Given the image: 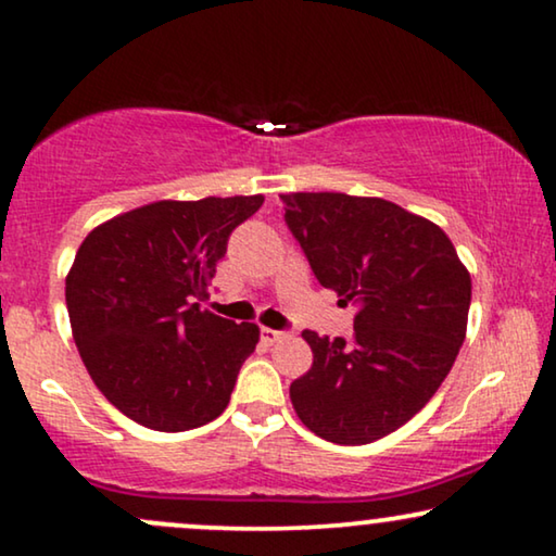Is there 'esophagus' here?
<instances>
[{"label":"esophagus","instance_id":"esophagus-1","mask_svg":"<svg viewBox=\"0 0 556 556\" xmlns=\"http://www.w3.org/2000/svg\"><path fill=\"white\" fill-rule=\"evenodd\" d=\"M261 337L265 344H276V341H283L288 333L286 331H276V329H268V326H263L261 329Z\"/></svg>","mask_w":556,"mask_h":556}]
</instances>
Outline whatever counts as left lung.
<instances>
[{"instance_id":"left-lung-1","label":"left lung","mask_w":556,"mask_h":556,"mask_svg":"<svg viewBox=\"0 0 556 556\" xmlns=\"http://www.w3.org/2000/svg\"><path fill=\"white\" fill-rule=\"evenodd\" d=\"M311 270L356 306L354 337L303 331L314 364L291 384L318 438L364 445L428 405L466 339L470 273L435 223L382 197L280 194Z\"/></svg>"}]
</instances>
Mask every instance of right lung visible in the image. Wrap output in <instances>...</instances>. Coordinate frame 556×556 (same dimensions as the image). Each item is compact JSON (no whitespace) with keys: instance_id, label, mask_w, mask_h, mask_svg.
Listing matches in <instances>:
<instances>
[{"instance_id":"add662e5","label":"right lung","mask_w":556,"mask_h":556,"mask_svg":"<svg viewBox=\"0 0 556 556\" xmlns=\"http://www.w3.org/2000/svg\"><path fill=\"white\" fill-rule=\"evenodd\" d=\"M265 197L143 204L93 227L65 278L90 379L143 428L181 432L223 415L257 324L200 308L227 238Z\"/></svg>"}]
</instances>
